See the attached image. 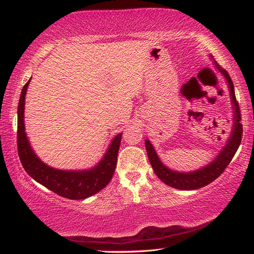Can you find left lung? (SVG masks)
<instances>
[{
  "instance_id": "1",
  "label": "left lung",
  "mask_w": 254,
  "mask_h": 254,
  "mask_svg": "<svg viewBox=\"0 0 254 254\" xmlns=\"http://www.w3.org/2000/svg\"><path fill=\"white\" fill-rule=\"evenodd\" d=\"M212 57V55H211ZM214 65L218 68V71L222 74L228 83L229 93L231 96V103L233 109V124L232 130L230 133V136L225 143V145L221 149L219 154L209 162V164L204 165L195 171L191 172H179L168 168L162 161L159 159L154 146L152 145L150 140L145 139V149L147 153V158L150 160V163L153 168V171L161 181L164 182L167 186L172 187L178 190H195V189L203 188L207 184L213 182L216 178H219L225 168L228 167L229 163L231 162L232 158L238 151L240 143H241L242 137V124L241 114H240V109L236 99V93H234V85L231 77L228 74V72L224 68L221 67L218 63L214 61Z\"/></svg>"
}]
</instances>
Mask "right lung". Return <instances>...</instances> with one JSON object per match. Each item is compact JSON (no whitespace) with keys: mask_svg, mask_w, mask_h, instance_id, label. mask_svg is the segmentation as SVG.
I'll list each match as a JSON object with an SVG mask.
<instances>
[{"mask_svg":"<svg viewBox=\"0 0 254 254\" xmlns=\"http://www.w3.org/2000/svg\"><path fill=\"white\" fill-rule=\"evenodd\" d=\"M31 79L23 86L17 108V151L26 173L57 194L71 200H83L102 190L111 181L117 167L122 133L113 137L100 162L87 170H60L41 161L26 136L24 124L25 95Z\"/></svg>","mask_w":254,"mask_h":254,"instance_id":"obj_1","label":"right lung"}]
</instances>
